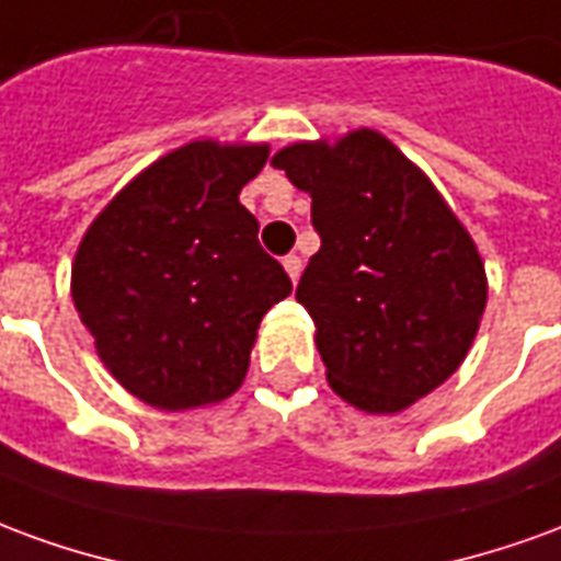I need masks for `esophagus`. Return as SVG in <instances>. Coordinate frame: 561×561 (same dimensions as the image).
Segmentation results:
<instances>
[{
    "mask_svg": "<svg viewBox=\"0 0 561 561\" xmlns=\"http://www.w3.org/2000/svg\"><path fill=\"white\" fill-rule=\"evenodd\" d=\"M282 267H285V273H288V279L297 282L300 279V273H304V261L297 255H288L285 261H282Z\"/></svg>",
    "mask_w": 561,
    "mask_h": 561,
    "instance_id": "obj_1",
    "label": "esophagus"
}]
</instances>
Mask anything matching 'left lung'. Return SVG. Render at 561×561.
I'll return each mask as SVG.
<instances>
[{"label":"left lung","instance_id":"obj_1","mask_svg":"<svg viewBox=\"0 0 561 561\" xmlns=\"http://www.w3.org/2000/svg\"><path fill=\"white\" fill-rule=\"evenodd\" d=\"M321 249L297 285L336 397L397 414L466 360L486 309L481 252L433 180L376 128L282 147Z\"/></svg>","mask_w":561,"mask_h":561}]
</instances>
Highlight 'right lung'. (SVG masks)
Instances as JSON below:
<instances>
[{
	"label": "right lung",
	"instance_id": "1",
	"mask_svg": "<svg viewBox=\"0 0 561 561\" xmlns=\"http://www.w3.org/2000/svg\"><path fill=\"white\" fill-rule=\"evenodd\" d=\"M267 144L192 140L128 180L71 261V300L95 354L159 412L240 390L261 318L291 294L240 204Z\"/></svg>",
	"mask_w": 561,
	"mask_h": 561
}]
</instances>
